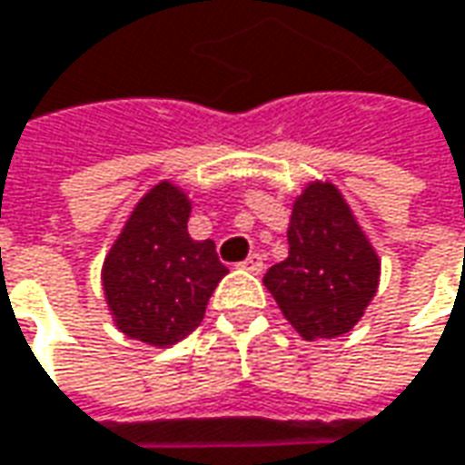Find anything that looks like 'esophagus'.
Returning a JSON list of instances; mask_svg holds the SVG:
<instances>
[{
    "instance_id": "obj_1",
    "label": "esophagus",
    "mask_w": 465,
    "mask_h": 465,
    "mask_svg": "<svg viewBox=\"0 0 465 465\" xmlns=\"http://www.w3.org/2000/svg\"><path fill=\"white\" fill-rule=\"evenodd\" d=\"M241 266L242 269H248L251 274H261V272L266 269V263H263V256H261V253H251L248 259L242 261Z\"/></svg>"
}]
</instances>
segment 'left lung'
Segmentation results:
<instances>
[{
  "label": "left lung",
  "instance_id": "1",
  "mask_svg": "<svg viewBox=\"0 0 465 465\" xmlns=\"http://www.w3.org/2000/svg\"><path fill=\"white\" fill-rule=\"evenodd\" d=\"M290 256L263 284L302 339H336L357 326L378 292L381 259L333 183L315 181L295 199Z\"/></svg>",
  "mask_w": 465,
  "mask_h": 465
}]
</instances>
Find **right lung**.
Here are the masks:
<instances>
[{
	"label": "right lung",
	"mask_w": 465,
	"mask_h": 465,
	"mask_svg": "<svg viewBox=\"0 0 465 465\" xmlns=\"http://www.w3.org/2000/svg\"><path fill=\"white\" fill-rule=\"evenodd\" d=\"M191 202L163 181L150 188L103 263V290L121 333L170 347L202 323L206 302L227 274L214 242L188 235Z\"/></svg>",
	"instance_id": "obj_1"
}]
</instances>
